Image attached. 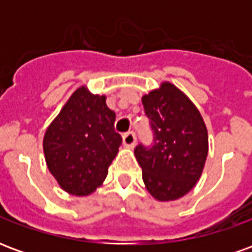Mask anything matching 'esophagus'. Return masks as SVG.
Here are the masks:
<instances>
[{"label":"esophagus","instance_id":"1","mask_svg":"<svg viewBox=\"0 0 252 252\" xmlns=\"http://www.w3.org/2000/svg\"><path fill=\"white\" fill-rule=\"evenodd\" d=\"M135 142H136V137H135V133L133 132H126L123 135V144L128 148H132L135 146Z\"/></svg>","mask_w":252,"mask_h":252}]
</instances>
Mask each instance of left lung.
I'll list each match as a JSON object with an SVG mask.
<instances>
[{
    "instance_id": "left-lung-1",
    "label": "left lung",
    "mask_w": 252,
    "mask_h": 252,
    "mask_svg": "<svg viewBox=\"0 0 252 252\" xmlns=\"http://www.w3.org/2000/svg\"><path fill=\"white\" fill-rule=\"evenodd\" d=\"M153 129V146L139 144L135 157L144 185L158 201L178 200L200 180L208 157V131L195 105L173 83L142 97Z\"/></svg>"
}]
</instances>
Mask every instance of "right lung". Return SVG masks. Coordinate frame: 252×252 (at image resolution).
I'll use <instances>...</instances> for the list:
<instances>
[{
	"label": "right lung",
	"instance_id": "right-lung-1",
	"mask_svg": "<svg viewBox=\"0 0 252 252\" xmlns=\"http://www.w3.org/2000/svg\"><path fill=\"white\" fill-rule=\"evenodd\" d=\"M105 99L85 86L77 89L43 139L47 167L72 195L90 194L104 182L123 142Z\"/></svg>",
	"mask_w": 252,
	"mask_h": 252
}]
</instances>
